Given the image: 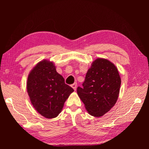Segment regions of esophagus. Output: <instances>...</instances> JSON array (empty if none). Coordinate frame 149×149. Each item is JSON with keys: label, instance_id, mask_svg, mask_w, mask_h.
Returning a JSON list of instances; mask_svg holds the SVG:
<instances>
[{"label": "esophagus", "instance_id": "esophagus-1", "mask_svg": "<svg viewBox=\"0 0 149 149\" xmlns=\"http://www.w3.org/2000/svg\"><path fill=\"white\" fill-rule=\"evenodd\" d=\"M71 87L73 88V89H74V91H75V90L76 89V87H77V84H76V83H74V84H73L71 85Z\"/></svg>", "mask_w": 149, "mask_h": 149}]
</instances>
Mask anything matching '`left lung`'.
<instances>
[{
  "mask_svg": "<svg viewBox=\"0 0 149 149\" xmlns=\"http://www.w3.org/2000/svg\"><path fill=\"white\" fill-rule=\"evenodd\" d=\"M120 83L117 67L109 60L98 58L88 69L83 88L78 87L77 93L88 113L99 118L115 105Z\"/></svg>",
  "mask_w": 149,
  "mask_h": 149,
  "instance_id": "obj_1",
  "label": "left lung"
}]
</instances>
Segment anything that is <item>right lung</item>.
Wrapping results in <instances>:
<instances>
[{"instance_id": "right-lung-1", "label": "right lung", "mask_w": 149, "mask_h": 149, "mask_svg": "<svg viewBox=\"0 0 149 149\" xmlns=\"http://www.w3.org/2000/svg\"><path fill=\"white\" fill-rule=\"evenodd\" d=\"M26 90L35 110L48 119L58 116L65 102L74 91L57 73L54 63L47 60L40 61L31 70Z\"/></svg>"}]
</instances>
